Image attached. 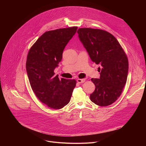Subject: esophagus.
I'll list each match as a JSON object with an SVG mask.
<instances>
[{
    "label": "esophagus",
    "instance_id": "obj_1",
    "mask_svg": "<svg viewBox=\"0 0 146 146\" xmlns=\"http://www.w3.org/2000/svg\"><path fill=\"white\" fill-rule=\"evenodd\" d=\"M77 81L78 83H82V82H84L86 81V80L85 79H77Z\"/></svg>",
    "mask_w": 146,
    "mask_h": 146
}]
</instances>
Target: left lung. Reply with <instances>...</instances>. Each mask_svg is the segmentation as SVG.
Here are the masks:
<instances>
[{
	"instance_id": "8db88e82",
	"label": "left lung",
	"mask_w": 146,
	"mask_h": 146,
	"mask_svg": "<svg viewBox=\"0 0 146 146\" xmlns=\"http://www.w3.org/2000/svg\"><path fill=\"white\" fill-rule=\"evenodd\" d=\"M81 43L100 72L99 78H92L95 90L90 99L100 106L111 105L120 96L128 73V57L117 38L109 32L99 29L79 28Z\"/></svg>"
}]
</instances>
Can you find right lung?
<instances>
[{"instance_id":"add662e5","label":"right lung","mask_w":146,"mask_h":146,"mask_svg":"<svg viewBox=\"0 0 146 146\" xmlns=\"http://www.w3.org/2000/svg\"><path fill=\"white\" fill-rule=\"evenodd\" d=\"M77 27L44 33L31 47L26 69L31 88L37 98L50 108L60 109L69 103L76 81L55 75L54 69Z\"/></svg>"}]
</instances>
